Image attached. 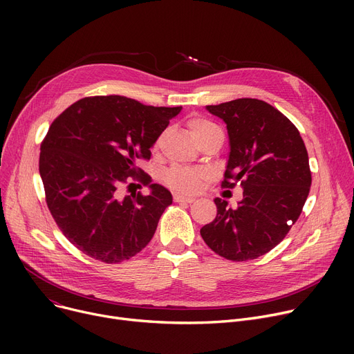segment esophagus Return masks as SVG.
<instances>
[{"label":"esophagus","instance_id":"1","mask_svg":"<svg viewBox=\"0 0 354 354\" xmlns=\"http://www.w3.org/2000/svg\"><path fill=\"white\" fill-rule=\"evenodd\" d=\"M174 199H175V202H187V203H192L195 201L194 196H187V195H180V194H175Z\"/></svg>","mask_w":354,"mask_h":354}]
</instances>
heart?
Here are the masks:
<instances>
[{
    "mask_svg": "<svg viewBox=\"0 0 354 354\" xmlns=\"http://www.w3.org/2000/svg\"><path fill=\"white\" fill-rule=\"evenodd\" d=\"M189 132L194 139H198L202 135H207L218 126L207 119L195 118L189 122ZM203 179V174L196 169H188V167H175L166 175V182L171 185L172 188L182 192H194L199 188V185Z\"/></svg>",
    "mask_w": 354,
    "mask_h": 354,
    "instance_id": "1",
    "label": "heart"
}]
</instances>
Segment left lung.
<instances>
[{
  "mask_svg": "<svg viewBox=\"0 0 354 354\" xmlns=\"http://www.w3.org/2000/svg\"><path fill=\"white\" fill-rule=\"evenodd\" d=\"M225 122L230 153L225 187L241 182L236 208L215 198L216 218L201 228L207 245L231 261L255 259L284 239L310 192L308 155L297 127L258 99L207 106Z\"/></svg>",
  "mask_w": 354,
  "mask_h": 354,
  "instance_id": "left-lung-1",
  "label": "left lung"
}]
</instances>
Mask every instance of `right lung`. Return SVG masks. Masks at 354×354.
Segmentation results:
<instances>
[{
  "label": "right lung",
  "mask_w": 354,
  "mask_h": 354,
  "mask_svg": "<svg viewBox=\"0 0 354 354\" xmlns=\"http://www.w3.org/2000/svg\"><path fill=\"white\" fill-rule=\"evenodd\" d=\"M182 110L123 96L84 97L53 122L41 145L40 176L48 209L70 243L99 261L120 263L152 239L172 194L151 178V194L120 196L139 158Z\"/></svg>",
  "instance_id": "obj_1"
}]
</instances>
